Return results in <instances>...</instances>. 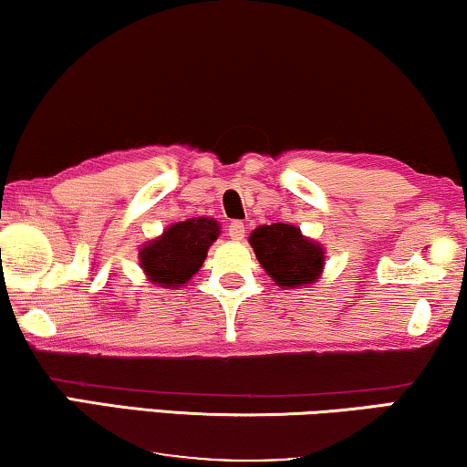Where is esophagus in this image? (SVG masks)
Segmentation results:
<instances>
[{
    "mask_svg": "<svg viewBox=\"0 0 467 467\" xmlns=\"http://www.w3.org/2000/svg\"><path fill=\"white\" fill-rule=\"evenodd\" d=\"M227 234H229V238L235 240V242L244 240V234H246V227H244V223H242V221H232V223H229V229H227Z\"/></svg>",
    "mask_w": 467,
    "mask_h": 467,
    "instance_id": "esophagus-1",
    "label": "esophagus"
}]
</instances>
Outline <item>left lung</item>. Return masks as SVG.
Listing matches in <instances>:
<instances>
[{
	"label": "left lung",
	"mask_w": 467,
	"mask_h": 467,
	"mask_svg": "<svg viewBox=\"0 0 467 467\" xmlns=\"http://www.w3.org/2000/svg\"><path fill=\"white\" fill-rule=\"evenodd\" d=\"M254 257L280 289H306L321 278L325 248L285 223L259 225L248 235Z\"/></svg>",
	"instance_id": "1"
}]
</instances>
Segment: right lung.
<instances>
[{"mask_svg": "<svg viewBox=\"0 0 467 467\" xmlns=\"http://www.w3.org/2000/svg\"><path fill=\"white\" fill-rule=\"evenodd\" d=\"M219 235V221L210 216L171 223L161 235L144 242L138 251L140 267L149 283L163 289H178L200 272L208 248Z\"/></svg>", "mask_w": 467, "mask_h": 467, "instance_id": "right-lung-1", "label": "right lung"}]
</instances>
